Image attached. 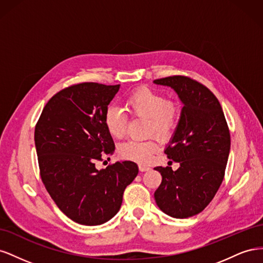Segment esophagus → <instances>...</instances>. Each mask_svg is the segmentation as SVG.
Returning a JSON list of instances; mask_svg holds the SVG:
<instances>
[{
	"label": "esophagus",
	"instance_id": "obj_1",
	"mask_svg": "<svg viewBox=\"0 0 263 263\" xmlns=\"http://www.w3.org/2000/svg\"><path fill=\"white\" fill-rule=\"evenodd\" d=\"M139 170H140L141 172H145V171L150 170V166H148V165H146V164H139Z\"/></svg>",
	"mask_w": 263,
	"mask_h": 263
}]
</instances>
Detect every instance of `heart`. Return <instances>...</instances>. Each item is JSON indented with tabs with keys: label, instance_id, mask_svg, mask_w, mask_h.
<instances>
[{
	"label": "heart",
	"instance_id": "1",
	"mask_svg": "<svg viewBox=\"0 0 263 263\" xmlns=\"http://www.w3.org/2000/svg\"><path fill=\"white\" fill-rule=\"evenodd\" d=\"M128 112L138 117L147 118V134L169 138L178 128L181 108L177 102L165 100L164 95L150 87L140 86L125 99ZM104 125L110 136L122 138L126 133V116L116 106H108L104 113ZM159 149L157 139L144 141L127 140L118 147V154L127 160L148 163Z\"/></svg>",
	"mask_w": 263,
	"mask_h": 263
}]
</instances>
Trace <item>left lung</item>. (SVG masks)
<instances>
[{"mask_svg":"<svg viewBox=\"0 0 263 263\" xmlns=\"http://www.w3.org/2000/svg\"><path fill=\"white\" fill-rule=\"evenodd\" d=\"M170 86L183 103L178 128L164 154L180 163L156 166L162 177L155 200L163 213L187 218L201 213L214 198L225 177L230 134L219 101L202 83L184 76L154 81Z\"/></svg>","mask_w":263,"mask_h":263,"instance_id":"left-lung-1","label":"left lung"}]
</instances>
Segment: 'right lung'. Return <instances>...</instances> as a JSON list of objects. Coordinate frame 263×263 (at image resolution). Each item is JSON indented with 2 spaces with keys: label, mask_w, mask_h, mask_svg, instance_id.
<instances>
[{
  "label": "right lung",
  "mask_w": 263,
  "mask_h": 263,
  "mask_svg": "<svg viewBox=\"0 0 263 263\" xmlns=\"http://www.w3.org/2000/svg\"><path fill=\"white\" fill-rule=\"evenodd\" d=\"M118 90L119 84L70 85L48 101L35 127L42 181L59 210L78 224L101 225L114 217L138 174L133 161L95 168L115 149L104 113Z\"/></svg>",
  "instance_id": "add662e5"
}]
</instances>
